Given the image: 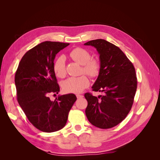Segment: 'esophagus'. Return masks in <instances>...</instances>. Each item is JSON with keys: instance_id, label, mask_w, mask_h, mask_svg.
<instances>
[{"instance_id": "1", "label": "esophagus", "mask_w": 160, "mask_h": 160, "mask_svg": "<svg viewBox=\"0 0 160 160\" xmlns=\"http://www.w3.org/2000/svg\"><path fill=\"white\" fill-rule=\"evenodd\" d=\"M76 96H77V99H81V98H83V95L77 94Z\"/></svg>"}]
</instances>
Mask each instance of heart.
Returning a JSON list of instances; mask_svg holds the SVG:
<instances>
[{
  "instance_id": "obj_1",
  "label": "heart",
  "mask_w": 160,
  "mask_h": 160,
  "mask_svg": "<svg viewBox=\"0 0 160 160\" xmlns=\"http://www.w3.org/2000/svg\"><path fill=\"white\" fill-rule=\"evenodd\" d=\"M69 56L71 59L79 64L82 65L83 71L91 77L98 76L100 65L98 60L91 59V54L89 51L77 47L72 49ZM53 70L57 77L63 78L66 75L65 57L61 55L57 58L53 65ZM89 85V81L88 77L83 75L79 77H71L62 82V88L67 93H79L83 91Z\"/></svg>"
}]
</instances>
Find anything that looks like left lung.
I'll return each mask as SVG.
<instances>
[{"instance_id":"left-lung-1","label":"left lung","mask_w":160,"mask_h":160,"mask_svg":"<svg viewBox=\"0 0 160 160\" xmlns=\"http://www.w3.org/2000/svg\"><path fill=\"white\" fill-rule=\"evenodd\" d=\"M84 45L94 47L99 53V73L92 89L104 93L98 98L85 94L88 102L85 114L94 126L111 128L122 122L132 109L138 83L135 70L123 52L112 43L96 39Z\"/></svg>"}]
</instances>
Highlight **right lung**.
Returning <instances> with one entry per match:
<instances>
[{
	"mask_svg": "<svg viewBox=\"0 0 160 160\" xmlns=\"http://www.w3.org/2000/svg\"><path fill=\"white\" fill-rule=\"evenodd\" d=\"M69 43L45 41L28 51L15 73L17 101L28 121L43 132H54L66 125L70 109L77 98L70 93L59 95L55 101L50 93L60 88L53 70L54 59Z\"/></svg>",
	"mask_w": 160,
	"mask_h": 160,
	"instance_id": "right-lung-1",
	"label": "right lung"
}]
</instances>
